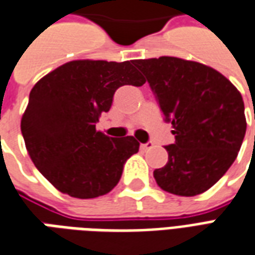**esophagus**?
<instances>
[{
    "label": "esophagus",
    "mask_w": 255,
    "mask_h": 255,
    "mask_svg": "<svg viewBox=\"0 0 255 255\" xmlns=\"http://www.w3.org/2000/svg\"><path fill=\"white\" fill-rule=\"evenodd\" d=\"M152 146H154V144H152V142L142 143V144H140V150H143V151H146V150H148V148H151Z\"/></svg>",
    "instance_id": "34e87169"
}]
</instances>
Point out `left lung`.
<instances>
[{"label":"left lung","instance_id":"1","mask_svg":"<svg viewBox=\"0 0 255 255\" xmlns=\"http://www.w3.org/2000/svg\"><path fill=\"white\" fill-rule=\"evenodd\" d=\"M173 126L169 161L154 170L162 189L196 196L215 185L233 165L246 133L245 104L238 89L212 67L161 56L133 60Z\"/></svg>","mask_w":255,"mask_h":255}]
</instances>
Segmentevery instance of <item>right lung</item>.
Masks as SVG:
<instances>
[{"label": "right lung", "mask_w": 255, "mask_h": 255, "mask_svg": "<svg viewBox=\"0 0 255 255\" xmlns=\"http://www.w3.org/2000/svg\"><path fill=\"white\" fill-rule=\"evenodd\" d=\"M132 60H73L43 77L29 93L21 133L37 170L62 193L77 199L107 195L124 163L139 151L133 136L111 137L96 129L123 85L146 80Z\"/></svg>", "instance_id": "obj_1"}]
</instances>
